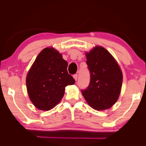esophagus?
Returning <instances> with one entry per match:
<instances>
[{"label": "esophagus", "mask_w": 146, "mask_h": 146, "mask_svg": "<svg viewBox=\"0 0 146 146\" xmlns=\"http://www.w3.org/2000/svg\"><path fill=\"white\" fill-rule=\"evenodd\" d=\"M73 77H74V78L75 79V80L77 81V78H78V74H74V76H73Z\"/></svg>", "instance_id": "1"}]
</instances>
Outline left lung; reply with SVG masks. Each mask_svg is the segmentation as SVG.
Here are the masks:
<instances>
[{
	"label": "left lung",
	"mask_w": 146,
	"mask_h": 146,
	"mask_svg": "<svg viewBox=\"0 0 146 146\" xmlns=\"http://www.w3.org/2000/svg\"><path fill=\"white\" fill-rule=\"evenodd\" d=\"M90 72V85L82 93L88 104L96 110H107L116 102L121 93L122 74L116 61L102 47L86 53Z\"/></svg>",
	"instance_id": "obj_1"
}]
</instances>
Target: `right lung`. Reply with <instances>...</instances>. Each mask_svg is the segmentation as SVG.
<instances>
[{"mask_svg":"<svg viewBox=\"0 0 146 146\" xmlns=\"http://www.w3.org/2000/svg\"><path fill=\"white\" fill-rule=\"evenodd\" d=\"M68 62L54 48L43 49L26 78L30 100L37 108L49 110L61 101L65 87L76 82L68 74Z\"/></svg>","mask_w":146,"mask_h":146,"instance_id":"right-lung-1","label":"right lung"}]
</instances>
